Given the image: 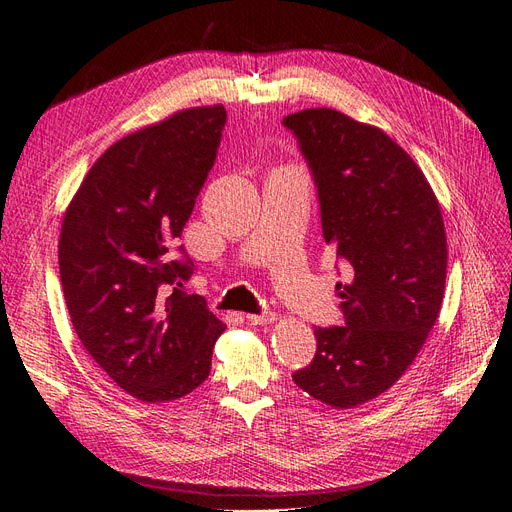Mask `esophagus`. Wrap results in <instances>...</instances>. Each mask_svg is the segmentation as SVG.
I'll return each mask as SVG.
<instances>
[{"label":"esophagus","mask_w":512,"mask_h":512,"mask_svg":"<svg viewBox=\"0 0 512 512\" xmlns=\"http://www.w3.org/2000/svg\"><path fill=\"white\" fill-rule=\"evenodd\" d=\"M247 322L252 324H267V322H273L275 320V312H271V309H265V312L260 314H245Z\"/></svg>","instance_id":"34e87169"}]
</instances>
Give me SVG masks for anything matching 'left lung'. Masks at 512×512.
Listing matches in <instances>:
<instances>
[{
	"label": "left lung",
	"instance_id": "obj_1",
	"mask_svg": "<svg viewBox=\"0 0 512 512\" xmlns=\"http://www.w3.org/2000/svg\"><path fill=\"white\" fill-rule=\"evenodd\" d=\"M312 173L322 237L346 273L344 327H316L294 384L348 410L401 378L440 314L446 235L421 168L389 134L333 108L284 117Z\"/></svg>",
	"mask_w": 512,
	"mask_h": 512
}]
</instances>
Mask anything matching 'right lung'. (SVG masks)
<instances>
[{"label": "right lung", "instance_id": "1", "mask_svg": "<svg viewBox=\"0 0 512 512\" xmlns=\"http://www.w3.org/2000/svg\"><path fill=\"white\" fill-rule=\"evenodd\" d=\"M224 126L222 104L198 106L121 138L91 166L61 224L72 327L108 378L145 404L203 384L226 329L205 297L181 290L194 262L175 247Z\"/></svg>", "mask_w": 512, "mask_h": 512}]
</instances>
